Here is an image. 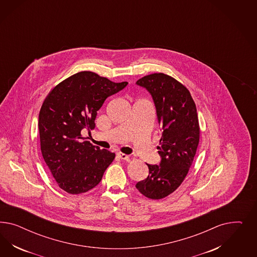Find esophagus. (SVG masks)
Returning a JSON list of instances; mask_svg holds the SVG:
<instances>
[{
    "instance_id": "obj_1",
    "label": "esophagus",
    "mask_w": 257,
    "mask_h": 257,
    "mask_svg": "<svg viewBox=\"0 0 257 257\" xmlns=\"http://www.w3.org/2000/svg\"><path fill=\"white\" fill-rule=\"evenodd\" d=\"M117 157H118L119 159H121V160H126V161H128V160L130 159V157H129V156H127V155H124V154H122V153H117Z\"/></svg>"
}]
</instances>
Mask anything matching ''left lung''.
Returning <instances> with one entry per match:
<instances>
[{
	"label": "left lung",
	"mask_w": 257,
	"mask_h": 257,
	"mask_svg": "<svg viewBox=\"0 0 257 257\" xmlns=\"http://www.w3.org/2000/svg\"><path fill=\"white\" fill-rule=\"evenodd\" d=\"M152 95L162 137L157 146L159 165H150L148 177L136 187L149 199L159 200L175 191L191 167L200 140L194 101L186 86L164 73L137 81Z\"/></svg>",
	"instance_id": "left-lung-1"
}]
</instances>
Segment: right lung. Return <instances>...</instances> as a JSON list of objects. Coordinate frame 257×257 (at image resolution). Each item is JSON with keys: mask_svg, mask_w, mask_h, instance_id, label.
<instances>
[{"mask_svg": "<svg viewBox=\"0 0 257 257\" xmlns=\"http://www.w3.org/2000/svg\"><path fill=\"white\" fill-rule=\"evenodd\" d=\"M128 85L114 83L91 71L65 79L48 94L39 116L40 148L57 185L70 194L84 193L101 182L115 158L84 140L82 130L94 129L97 111L106 98Z\"/></svg>", "mask_w": 257, "mask_h": 257, "instance_id": "add662e5", "label": "right lung"}]
</instances>
